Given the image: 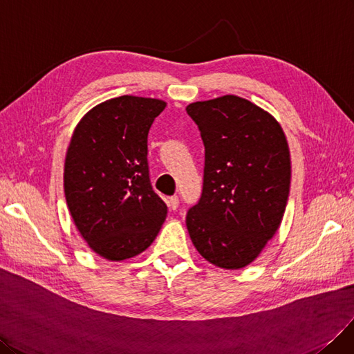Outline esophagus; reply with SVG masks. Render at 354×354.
Returning a JSON list of instances; mask_svg holds the SVG:
<instances>
[{"mask_svg":"<svg viewBox=\"0 0 354 354\" xmlns=\"http://www.w3.org/2000/svg\"><path fill=\"white\" fill-rule=\"evenodd\" d=\"M167 206H169V209H170V210H176V209H178V206H179V198H178L176 196L170 197V198L167 200Z\"/></svg>","mask_w":354,"mask_h":354,"instance_id":"esophagus-1","label":"esophagus"}]
</instances>
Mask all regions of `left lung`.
I'll use <instances>...</instances> for the list:
<instances>
[{
    "label": "left lung",
    "mask_w": 354,
    "mask_h": 354,
    "mask_svg": "<svg viewBox=\"0 0 354 354\" xmlns=\"http://www.w3.org/2000/svg\"><path fill=\"white\" fill-rule=\"evenodd\" d=\"M204 144L203 192L187 213L197 252L241 269L275 235L287 207L291 158L277 119L252 101L223 95L187 107Z\"/></svg>",
    "instance_id": "obj_1"
}]
</instances>
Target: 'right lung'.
I'll return each mask as SVG.
<instances>
[{
  "instance_id": "add662e5",
  "label": "right lung",
  "mask_w": 354,
  "mask_h": 354,
  "mask_svg": "<svg viewBox=\"0 0 354 354\" xmlns=\"http://www.w3.org/2000/svg\"><path fill=\"white\" fill-rule=\"evenodd\" d=\"M166 102L122 95L91 109L77 123L64 160V196L89 248L107 260L151 245L167 207L154 192L147 138Z\"/></svg>"
}]
</instances>
